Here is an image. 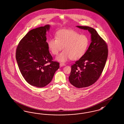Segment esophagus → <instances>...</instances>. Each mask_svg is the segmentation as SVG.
Wrapping results in <instances>:
<instances>
[{
    "label": "esophagus",
    "mask_w": 124,
    "mask_h": 124,
    "mask_svg": "<svg viewBox=\"0 0 124 124\" xmlns=\"http://www.w3.org/2000/svg\"><path fill=\"white\" fill-rule=\"evenodd\" d=\"M60 66H66V64L64 63H61L60 64Z\"/></svg>",
    "instance_id": "obj_1"
}]
</instances>
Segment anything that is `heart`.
<instances>
[{
    "instance_id": "b5f03b06",
    "label": "heart",
    "mask_w": 124,
    "mask_h": 124,
    "mask_svg": "<svg viewBox=\"0 0 124 124\" xmlns=\"http://www.w3.org/2000/svg\"><path fill=\"white\" fill-rule=\"evenodd\" d=\"M55 37L49 40L48 47L54 55H57L63 47L64 50L57 58V60L61 62L70 58L76 60L81 58L89 45V40L86 35L72 29L58 30Z\"/></svg>"
}]
</instances>
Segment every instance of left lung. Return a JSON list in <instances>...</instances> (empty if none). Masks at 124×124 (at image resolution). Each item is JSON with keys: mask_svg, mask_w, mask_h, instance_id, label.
I'll return each mask as SVG.
<instances>
[{"mask_svg": "<svg viewBox=\"0 0 124 124\" xmlns=\"http://www.w3.org/2000/svg\"><path fill=\"white\" fill-rule=\"evenodd\" d=\"M87 30L91 35V43L84 55L71 66L69 80L78 88L87 87L94 84L102 74L108 58V49L106 42L94 29L77 26Z\"/></svg>", "mask_w": 124, "mask_h": 124, "instance_id": "obj_1", "label": "left lung"}]
</instances>
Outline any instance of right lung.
<instances>
[{
  "mask_svg": "<svg viewBox=\"0 0 124 124\" xmlns=\"http://www.w3.org/2000/svg\"><path fill=\"white\" fill-rule=\"evenodd\" d=\"M46 25L32 29L22 38L16 51V59L20 71L30 85L43 87L51 81L59 67L53 61L46 42Z\"/></svg>",
  "mask_w": 124,
  "mask_h": 124,
  "instance_id": "add662e5",
  "label": "right lung"
}]
</instances>
